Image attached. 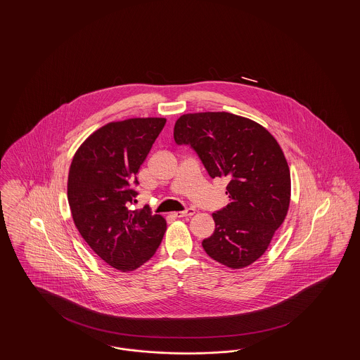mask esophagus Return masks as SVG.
I'll use <instances>...</instances> for the list:
<instances>
[{
    "instance_id": "esophagus-1",
    "label": "esophagus",
    "mask_w": 360,
    "mask_h": 360,
    "mask_svg": "<svg viewBox=\"0 0 360 360\" xmlns=\"http://www.w3.org/2000/svg\"><path fill=\"white\" fill-rule=\"evenodd\" d=\"M195 213V209L194 207H188V209H185V210H182V212H175L174 213V216L175 217H190V216H193Z\"/></svg>"
}]
</instances>
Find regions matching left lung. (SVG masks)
Returning <instances> with one entry per match:
<instances>
[{"mask_svg":"<svg viewBox=\"0 0 360 360\" xmlns=\"http://www.w3.org/2000/svg\"><path fill=\"white\" fill-rule=\"evenodd\" d=\"M178 146H188L210 178L228 179V205L212 216L206 254L243 269L264 254L290 204V170L273 135L255 121L226 112L190 113L174 127Z\"/></svg>","mask_w":360,"mask_h":360,"instance_id":"obj_1","label":"left lung"}]
</instances>
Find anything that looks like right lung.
Segmentation results:
<instances>
[{
  "label": "right lung",
  "mask_w": 360,
  "mask_h": 360,
  "mask_svg": "<svg viewBox=\"0 0 360 360\" xmlns=\"http://www.w3.org/2000/svg\"><path fill=\"white\" fill-rule=\"evenodd\" d=\"M166 119L109 122L74 155L68 197L72 220L90 248L109 266L134 271L150 260L166 232V220L136 202V174Z\"/></svg>",
  "instance_id": "add662e5"
}]
</instances>
